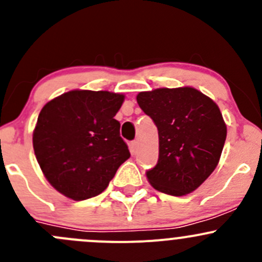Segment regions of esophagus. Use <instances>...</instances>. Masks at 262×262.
Returning <instances> with one entry per match:
<instances>
[{"mask_svg":"<svg viewBox=\"0 0 262 262\" xmlns=\"http://www.w3.org/2000/svg\"><path fill=\"white\" fill-rule=\"evenodd\" d=\"M137 147H138V142L137 141H133L130 143V148H132V152L136 153L137 152Z\"/></svg>","mask_w":262,"mask_h":262,"instance_id":"1","label":"esophagus"}]
</instances>
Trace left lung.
Instances as JSON below:
<instances>
[{
  "label": "left lung",
  "mask_w": 262,
  "mask_h": 262,
  "mask_svg": "<svg viewBox=\"0 0 262 262\" xmlns=\"http://www.w3.org/2000/svg\"><path fill=\"white\" fill-rule=\"evenodd\" d=\"M137 102L158 129V162L146 172L156 190L190 194L216 167L227 137L218 105L192 87L139 92Z\"/></svg>",
  "instance_id": "obj_1"
}]
</instances>
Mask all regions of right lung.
Returning <instances> with one entry per match:
<instances>
[{
  "label": "right lung",
  "mask_w": 262,
  "mask_h": 262,
  "mask_svg": "<svg viewBox=\"0 0 262 262\" xmlns=\"http://www.w3.org/2000/svg\"><path fill=\"white\" fill-rule=\"evenodd\" d=\"M124 95L73 90L44 105L33 133L36 160L55 190L80 202L101 194L129 157L114 116Z\"/></svg>",
  "instance_id": "right-lung-1"
}]
</instances>
